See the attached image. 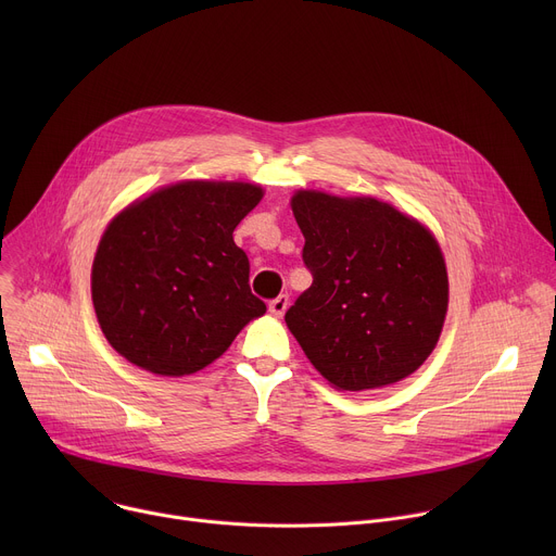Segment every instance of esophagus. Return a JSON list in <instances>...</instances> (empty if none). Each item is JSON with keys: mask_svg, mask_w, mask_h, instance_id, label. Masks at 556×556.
Instances as JSON below:
<instances>
[{"mask_svg": "<svg viewBox=\"0 0 556 556\" xmlns=\"http://www.w3.org/2000/svg\"><path fill=\"white\" fill-rule=\"evenodd\" d=\"M288 303H290L288 294H279V296H275V299L268 303V309H270L275 316H283V312L288 309Z\"/></svg>", "mask_w": 556, "mask_h": 556, "instance_id": "34e87169", "label": "esophagus"}]
</instances>
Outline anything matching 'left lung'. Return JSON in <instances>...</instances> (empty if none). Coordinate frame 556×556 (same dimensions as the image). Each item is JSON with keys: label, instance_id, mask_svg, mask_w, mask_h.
Returning <instances> with one entry per match:
<instances>
[{"label": "left lung", "instance_id": "1", "mask_svg": "<svg viewBox=\"0 0 556 556\" xmlns=\"http://www.w3.org/2000/svg\"><path fill=\"white\" fill-rule=\"evenodd\" d=\"M312 286L286 312L288 330L337 389L399 382L433 352L448 305L444 257L416 219L374 198L299 191Z\"/></svg>", "mask_w": 556, "mask_h": 556}]
</instances>
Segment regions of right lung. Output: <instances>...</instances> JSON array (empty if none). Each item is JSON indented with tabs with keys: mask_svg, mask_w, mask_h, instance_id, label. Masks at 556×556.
<instances>
[{
	"mask_svg": "<svg viewBox=\"0 0 556 556\" xmlns=\"http://www.w3.org/2000/svg\"><path fill=\"white\" fill-rule=\"evenodd\" d=\"M249 182H180L118 213L92 266L110 345L161 376L195 374L266 312L232 230L262 200Z\"/></svg>",
	"mask_w": 556,
	"mask_h": 556,
	"instance_id": "1",
	"label": "right lung"
}]
</instances>
